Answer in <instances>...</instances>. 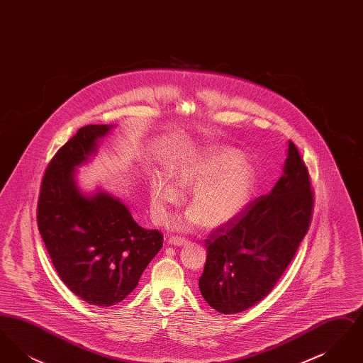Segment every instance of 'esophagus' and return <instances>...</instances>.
Returning a JSON list of instances; mask_svg holds the SVG:
<instances>
[{
	"label": "esophagus",
	"mask_w": 363,
	"mask_h": 363,
	"mask_svg": "<svg viewBox=\"0 0 363 363\" xmlns=\"http://www.w3.org/2000/svg\"><path fill=\"white\" fill-rule=\"evenodd\" d=\"M169 243L174 245V246H182V245H186L188 240L184 238V237H170L169 238Z\"/></svg>",
	"instance_id": "1"
}]
</instances>
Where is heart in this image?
Returning a JSON list of instances; mask_svg holds the SVG:
<instances>
[{
	"label": "heart",
	"mask_w": 363,
	"mask_h": 363,
	"mask_svg": "<svg viewBox=\"0 0 363 363\" xmlns=\"http://www.w3.org/2000/svg\"><path fill=\"white\" fill-rule=\"evenodd\" d=\"M169 178L156 175L151 182L150 200L157 223L169 218L170 206L178 203L179 190H189L188 207L193 211L177 225L186 227L200 220L207 227H219L234 220L249 206L256 177L240 155L225 147L209 145L169 167Z\"/></svg>",
	"instance_id": "obj_1"
}]
</instances>
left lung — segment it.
I'll return each mask as SVG.
<instances>
[{
    "label": "left lung",
    "mask_w": 363,
    "mask_h": 363,
    "mask_svg": "<svg viewBox=\"0 0 363 363\" xmlns=\"http://www.w3.org/2000/svg\"><path fill=\"white\" fill-rule=\"evenodd\" d=\"M314 208L308 167L289 141L283 175L234 220L212 230L199 287L222 314L246 311L277 286L311 227Z\"/></svg>",
    "instance_id": "obj_1"
}]
</instances>
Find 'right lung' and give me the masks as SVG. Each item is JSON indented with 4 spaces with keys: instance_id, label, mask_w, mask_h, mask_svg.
Wrapping results in <instances>:
<instances>
[{
    "instance_id": "right-lung-1",
    "label": "right lung",
    "mask_w": 363,
    "mask_h": 363,
    "mask_svg": "<svg viewBox=\"0 0 363 363\" xmlns=\"http://www.w3.org/2000/svg\"><path fill=\"white\" fill-rule=\"evenodd\" d=\"M107 125H86L52 156L43 174L36 222L52 265L72 293L108 308L132 293L163 245V234L138 225L120 200L84 197L73 169L96 147Z\"/></svg>"
}]
</instances>
